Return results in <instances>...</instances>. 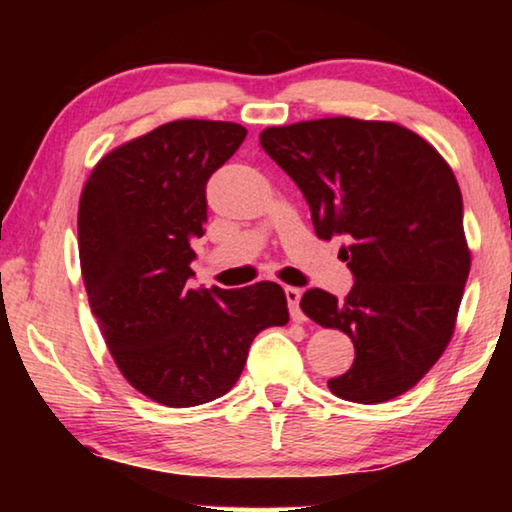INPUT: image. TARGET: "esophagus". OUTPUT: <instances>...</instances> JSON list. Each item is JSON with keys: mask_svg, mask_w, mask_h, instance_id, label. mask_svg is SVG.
I'll return each mask as SVG.
<instances>
[{"mask_svg": "<svg viewBox=\"0 0 512 512\" xmlns=\"http://www.w3.org/2000/svg\"><path fill=\"white\" fill-rule=\"evenodd\" d=\"M284 296H286V303H289L293 321H303L305 317H303V312H300V296H303V291L296 289V286H286Z\"/></svg>", "mask_w": 512, "mask_h": 512, "instance_id": "esophagus-1", "label": "esophagus"}]
</instances>
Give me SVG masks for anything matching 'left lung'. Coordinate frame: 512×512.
Wrapping results in <instances>:
<instances>
[{
	"label": "left lung",
	"mask_w": 512,
	"mask_h": 512,
	"mask_svg": "<svg viewBox=\"0 0 512 512\" xmlns=\"http://www.w3.org/2000/svg\"><path fill=\"white\" fill-rule=\"evenodd\" d=\"M261 146L303 191L319 240L347 242V298L310 289L300 300L354 342L352 368L328 389L366 405L405 394L445 352L471 270L450 165L403 125L347 116L268 128Z\"/></svg>",
	"instance_id": "8db88e82"
}]
</instances>
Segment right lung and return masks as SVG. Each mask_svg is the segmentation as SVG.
Listing matches in <instances>:
<instances>
[{
    "label": "right lung",
    "mask_w": 512,
    "mask_h": 512,
    "mask_svg": "<svg viewBox=\"0 0 512 512\" xmlns=\"http://www.w3.org/2000/svg\"><path fill=\"white\" fill-rule=\"evenodd\" d=\"M247 137L226 121H172L107 153L83 186L79 258L88 303L118 370L170 408L240 380L251 342L284 326L282 286L191 289L207 181Z\"/></svg>",
    "instance_id": "add662e5"
}]
</instances>
